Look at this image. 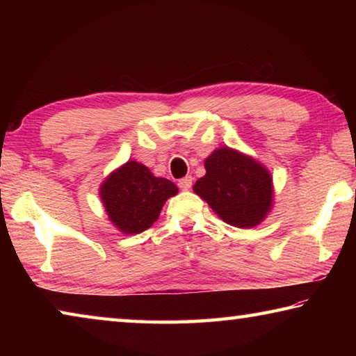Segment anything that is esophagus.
Instances as JSON below:
<instances>
[{
    "label": "esophagus",
    "instance_id": "1",
    "mask_svg": "<svg viewBox=\"0 0 356 356\" xmlns=\"http://www.w3.org/2000/svg\"><path fill=\"white\" fill-rule=\"evenodd\" d=\"M191 185H193V179L188 177V176L179 180V188L184 190V191H188L191 188Z\"/></svg>",
    "mask_w": 356,
    "mask_h": 356
}]
</instances>
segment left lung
Here are the masks:
<instances>
[{
	"label": "left lung",
	"instance_id": "obj_1",
	"mask_svg": "<svg viewBox=\"0 0 356 356\" xmlns=\"http://www.w3.org/2000/svg\"><path fill=\"white\" fill-rule=\"evenodd\" d=\"M206 176L193 190L227 225L254 227L272 212L273 177L261 161L232 147H218L204 160Z\"/></svg>",
	"mask_w": 356,
	"mask_h": 356
}]
</instances>
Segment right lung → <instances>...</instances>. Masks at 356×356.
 I'll return each instance as SVG.
<instances>
[{"mask_svg":"<svg viewBox=\"0 0 356 356\" xmlns=\"http://www.w3.org/2000/svg\"><path fill=\"white\" fill-rule=\"evenodd\" d=\"M99 193L111 225L130 236L152 226L165 202L176 196L179 188L171 180L155 177L140 161L129 160L110 172Z\"/></svg>","mask_w":356,"mask_h":356,"instance_id":"obj_1","label":"right lung"}]
</instances>
